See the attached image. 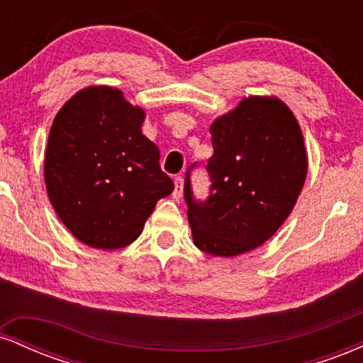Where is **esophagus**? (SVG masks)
I'll use <instances>...</instances> for the list:
<instances>
[{
  "label": "esophagus",
  "mask_w": 363,
  "mask_h": 363,
  "mask_svg": "<svg viewBox=\"0 0 363 363\" xmlns=\"http://www.w3.org/2000/svg\"><path fill=\"white\" fill-rule=\"evenodd\" d=\"M174 184H176V187H174L172 198H174V199H181V196H182V187H184V181H182L181 176H177L176 179H174Z\"/></svg>",
  "instance_id": "1"
}]
</instances>
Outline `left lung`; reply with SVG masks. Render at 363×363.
Wrapping results in <instances>:
<instances>
[{"instance_id": "left-lung-1", "label": "left lung", "mask_w": 363, "mask_h": 363, "mask_svg": "<svg viewBox=\"0 0 363 363\" xmlns=\"http://www.w3.org/2000/svg\"><path fill=\"white\" fill-rule=\"evenodd\" d=\"M210 135V196L196 201L187 170V220L203 252L239 256L289 218L306 182V145L294 112L277 97L244 99L213 121Z\"/></svg>"}]
</instances>
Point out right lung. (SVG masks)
I'll return each mask as SVG.
<instances>
[{
	"instance_id": "obj_1",
	"label": "right lung",
	"mask_w": 363,
	"mask_h": 363,
	"mask_svg": "<svg viewBox=\"0 0 363 363\" xmlns=\"http://www.w3.org/2000/svg\"><path fill=\"white\" fill-rule=\"evenodd\" d=\"M143 121L141 107L106 85L77 91L54 118L45 189L65 227L90 247H126L174 191L158 147L141 133Z\"/></svg>"
}]
</instances>
